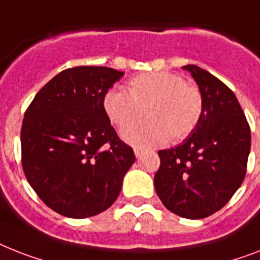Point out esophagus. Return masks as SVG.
<instances>
[{
    "instance_id": "34e87169",
    "label": "esophagus",
    "mask_w": 260,
    "mask_h": 260,
    "mask_svg": "<svg viewBox=\"0 0 260 260\" xmlns=\"http://www.w3.org/2000/svg\"><path fill=\"white\" fill-rule=\"evenodd\" d=\"M135 152V156H136L137 159H140L141 156H143V153H144V149H141V148H135L134 149Z\"/></svg>"
}]
</instances>
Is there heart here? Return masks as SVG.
Here are the masks:
<instances>
[{
  "label": "heart",
  "instance_id": "b5f03b06",
  "mask_svg": "<svg viewBox=\"0 0 260 260\" xmlns=\"http://www.w3.org/2000/svg\"><path fill=\"white\" fill-rule=\"evenodd\" d=\"M128 93L113 86L104 93L101 105L112 124L123 128L141 115L147 119L123 129L128 143L156 147L178 141L192 134L203 115V96L195 85L178 73L149 72L135 76L126 84Z\"/></svg>",
  "mask_w": 260,
  "mask_h": 260
}]
</instances>
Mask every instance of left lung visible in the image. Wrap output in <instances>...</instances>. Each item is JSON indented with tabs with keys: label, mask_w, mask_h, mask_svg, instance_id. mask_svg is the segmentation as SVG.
Here are the masks:
<instances>
[{
	"label": "left lung",
	"mask_w": 260,
	"mask_h": 260,
	"mask_svg": "<svg viewBox=\"0 0 260 260\" xmlns=\"http://www.w3.org/2000/svg\"><path fill=\"white\" fill-rule=\"evenodd\" d=\"M203 96V115L192 134L159 151L155 189L167 210L203 219L227 204L246 176L251 131L239 101L210 72L185 65Z\"/></svg>",
	"instance_id": "8db88e82"
}]
</instances>
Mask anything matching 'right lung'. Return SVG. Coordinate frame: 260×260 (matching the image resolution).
Returning <instances> with one entry per match:
<instances>
[{"label": "right lung", "mask_w": 260, "mask_h": 260, "mask_svg": "<svg viewBox=\"0 0 260 260\" xmlns=\"http://www.w3.org/2000/svg\"><path fill=\"white\" fill-rule=\"evenodd\" d=\"M124 72L76 67L54 76L26 109L22 168L46 206L67 218L94 216L115 203L134 149L120 140L101 99Z\"/></svg>", "instance_id": "obj_1"}]
</instances>
